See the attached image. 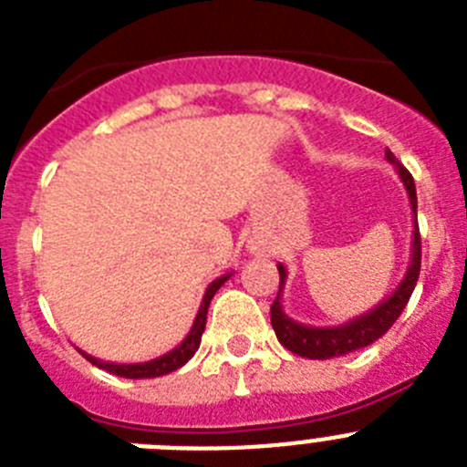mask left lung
I'll return each mask as SVG.
<instances>
[{
	"instance_id": "obj_1",
	"label": "left lung",
	"mask_w": 467,
	"mask_h": 467,
	"mask_svg": "<svg viewBox=\"0 0 467 467\" xmlns=\"http://www.w3.org/2000/svg\"><path fill=\"white\" fill-rule=\"evenodd\" d=\"M386 159L398 168L400 180L404 182V189L410 193L411 213L416 217V187L414 177L407 168L400 163L393 156V151H386ZM280 274V287L278 296L271 304V325H274V332L278 337L280 344L287 350L296 353L301 358H311V360H329V358H339L346 353H353V350H360L365 346L374 344L377 339H381L388 329L393 327V323L400 317V313L404 311L407 301H410L411 292L416 287V280L420 274V234H419V222L414 220V241H411V262L410 269L404 274L402 283L398 285V290L390 296L374 306L372 311L365 313V316L350 320V323L339 325V327H308V325L295 323L292 317L285 316L283 306H280V295H283L285 278H287V271H285L283 264H278Z\"/></svg>"
}]
</instances>
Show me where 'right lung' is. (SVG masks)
<instances>
[{
    "label": "right lung",
    "instance_id": "right-lung-1",
    "mask_svg": "<svg viewBox=\"0 0 467 467\" xmlns=\"http://www.w3.org/2000/svg\"><path fill=\"white\" fill-rule=\"evenodd\" d=\"M229 278H231V274L220 275V278L213 280V283L208 285V290H205L203 301H201V308H198L196 320H193L192 329H189V334L184 337L182 344L175 346V348H172L171 353H166V356H161V358H156V360H150V362H135V365H114V362L98 360V358L88 356V353H84V350H79V353L86 358V360L93 362L95 367H100V369H105V372L117 374V377H123V379H154V377H163V374L175 372V369H180L184 362L192 360L193 353H196L198 346H201V337H203L210 301H213L214 292L220 290L222 285H224Z\"/></svg>",
    "mask_w": 467,
    "mask_h": 467
}]
</instances>
